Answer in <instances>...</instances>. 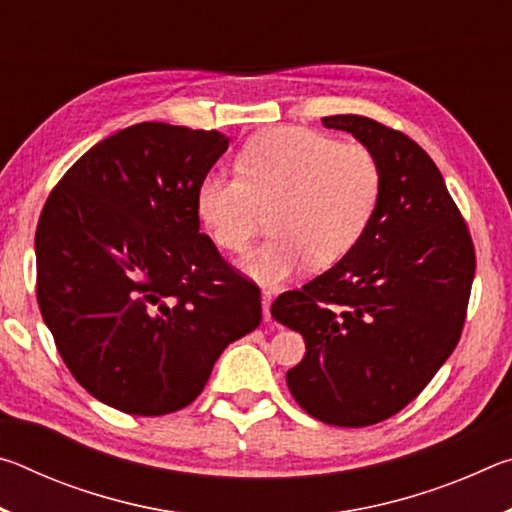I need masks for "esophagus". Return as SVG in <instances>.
Instances as JSON below:
<instances>
[{
  "instance_id": "esophagus-1",
  "label": "esophagus",
  "mask_w": 512,
  "mask_h": 512,
  "mask_svg": "<svg viewBox=\"0 0 512 512\" xmlns=\"http://www.w3.org/2000/svg\"><path fill=\"white\" fill-rule=\"evenodd\" d=\"M271 305H273V293L271 291H262V311H264L266 323H268V320H271Z\"/></svg>"
}]
</instances>
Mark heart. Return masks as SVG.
Here are the masks:
<instances>
[{
	"label": "heart",
	"mask_w": 512,
	"mask_h": 512,
	"mask_svg": "<svg viewBox=\"0 0 512 512\" xmlns=\"http://www.w3.org/2000/svg\"><path fill=\"white\" fill-rule=\"evenodd\" d=\"M381 185L379 160L366 146L307 128H273L241 149L237 176L210 173L196 205L216 246L230 253L250 246L268 214L271 235L241 259V268L277 287L305 262H341L368 230Z\"/></svg>",
	"instance_id": "heart-1"
}]
</instances>
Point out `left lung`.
Instances as JSON below:
<instances>
[{
	"instance_id": "1",
	"label": "left lung",
	"mask_w": 512,
	"mask_h": 512,
	"mask_svg": "<svg viewBox=\"0 0 512 512\" xmlns=\"http://www.w3.org/2000/svg\"><path fill=\"white\" fill-rule=\"evenodd\" d=\"M379 160L381 198L341 262L277 296L271 316L305 339L287 372L302 409L368 427L413 402L461 339L474 244L433 160L411 137L361 115L323 117Z\"/></svg>"
}]
</instances>
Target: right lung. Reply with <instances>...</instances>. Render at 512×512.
<instances>
[{"instance_id":"obj_1","label":"right lung","mask_w":512,"mask_h":512,"mask_svg":"<svg viewBox=\"0 0 512 512\" xmlns=\"http://www.w3.org/2000/svg\"><path fill=\"white\" fill-rule=\"evenodd\" d=\"M216 131L144 121L81 155L36 230L38 305L74 379L131 415L192 404L216 359L262 323L257 284L198 232Z\"/></svg>"}]
</instances>
